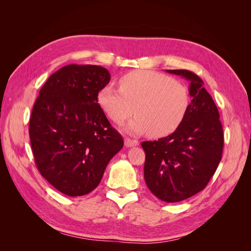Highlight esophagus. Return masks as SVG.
Instances as JSON below:
<instances>
[{
  "mask_svg": "<svg viewBox=\"0 0 251 251\" xmlns=\"http://www.w3.org/2000/svg\"><path fill=\"white\" fill-rule=\"evenodd\" d=\"M125 144H126V147H127V148H132V147L138 146V141L130 139V138H126L125 139Z\"/></svg>",
  "mask_w": 251,
  "mask_h": 251,
  "instance_id": "34e87169",
  "label": "esophagus"
}]
</instances>
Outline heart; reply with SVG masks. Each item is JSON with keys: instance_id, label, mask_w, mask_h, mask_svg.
Here are the masks:
<instances>
[{"instance_id": "heart-1", "label": "heart", "mask_w": 251, "mask_h": 251, "mask_svg": "<svg viewBox=\"0 0 251 251\" xmlns=\"http://www.w3.org/2000/svg\"><path fill=\"white\" fill-rule=\"evenodd\" d=\"M97 103L115 124H123L138 114L126 126L132 134L149 133L164 137L175 132L184 120L191 104L185 86L168 75L150 70L128 72L119 79V89L102 87Z\"/></svg>"}]
</instances>
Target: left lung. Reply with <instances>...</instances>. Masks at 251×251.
Listing matches in <instances>:
<instances>
[{"mask_svg": "<svg viewBox=\"0 0 251 251\" xmlns=\"http://www.w3.org/2000/svg\"><path fill=\"white\" fill-rule=\"evenodd\" d=\"M189 81L191 104L176 131L154 141H143L144 180L164 202H180L207 185L221 161L223 127L219 111L203 80L188 70H166Z\"/></svg>", "mask_w": 251, "mask_h": 251, "instance_id": "obj_1", "label": "left lung"}]
</instances>
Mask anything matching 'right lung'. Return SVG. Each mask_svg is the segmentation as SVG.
I'll list each match as a JSON object with an SVG mask.
<instances>
[{
  "instance_id": "obj_1",
  "label": "right lung",
  "mask_w": 251,
  "mask_h": 251,
  "mask_svg": "<svg viewBox=\"0 0 251 251\" xmlns=\"http://www.w3.org/2000/svg\"><path fill=\"white\" fill-rule=\"evenodd\" d=\"M110 79L103 67L68 65L51 75L36 98L29 124L35 164L67 196L92 192L124 147L97 103L98 91Z\"/></svg>"
}]
</instances>
